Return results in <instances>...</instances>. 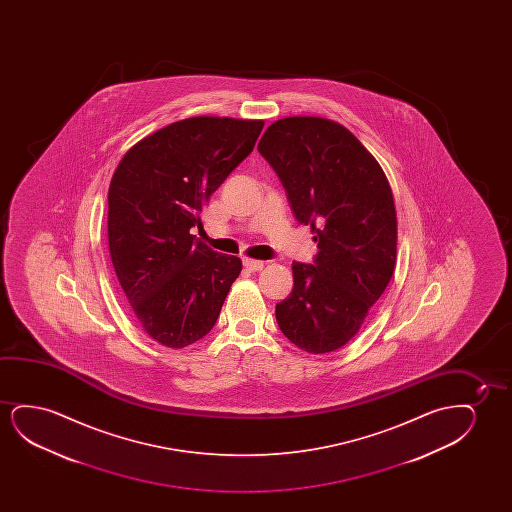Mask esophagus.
<instances>
[{
    "label": "esophagus",
    "mask_w": 512,
    "mask_h": 512,
    "mask_svg": "<svg viewBox=\"0 0 512 512\" xmlns=\"http://www.w3.org/2000/svg\"><path fill=\"white\" fill-rule=\"evenodd\" d=\"M243 266L253 273V271H260V269L264 267V262H262V260L248 259V257H246V259H243Z\"/></svg>",
    "instance_id": "1"
}]
</instances>
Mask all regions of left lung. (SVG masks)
I'll list each match as a JSON object with an SVG mask.
<instances>
[{
	"instance_id": "obj_1",
	"label": "left lung",
	"mask_w": 512,
	"mask_h": 512,
	"mask_svg": "<svg viewBox=\"0 0 512 512\" xmlns=\"http://www.w3.org/2000/svg\"><path fill=\"white\" fill-rule=\"evenodd\" d=\"M301 224L315 264H292L294 288L276 304L281 332L315 355L357 334L397 262V211L385 171L355 134L322 117H287L260 138Z\"/></svg>"
}]
</instances>
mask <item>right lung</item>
<instances>
[{"instance_id": "1", "label": "right lung", "mask_w": 512, "mask_h": 512, "mask_svg": "<svg viewBox=\"0 0 512 512\" xmlns=\"http://www.w3.org/2000/svg\"><path fill=\"white\" fill-rule=\"evenodd\" d=\"M264 120L190 117L148 134L120 159L108 189V246L134 318L157 343L185 348L217 322L241 260L190 234Z\"/></svg>"}]
</instances>
